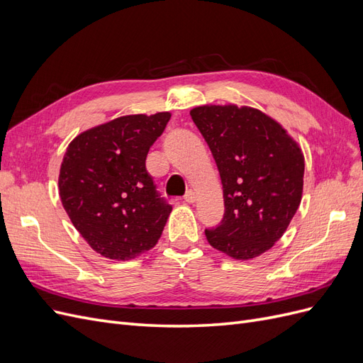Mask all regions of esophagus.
I'll return each mask as SVG.
<instances>
[{"label":"esophagus","instance_id":"34e87169","mask_svg":"<svg viewBox=\"0 0 363 363\" xmlns=\"http://www.w3.org/2000/svg\"><path fill=\"white\" fill-rule=\"evenodd\" d=\"M195 200H196V192H195V191L189 189L188 192H186V195H184V201H186V203L192 204V203H195Z\"/></svg>","mask_w":363,"mask_h":363}]
</instances>
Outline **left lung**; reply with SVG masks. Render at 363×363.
Listing matches in <instances>:
<instances>
[{"label": "left lung", "mask_w": 363, "mask_h": 363, "mask_svg": "<svg viewBox=\"0 0 363 363\" xmlns=\"http://www.w3.org/2000/svg\"><path fill=\"white\" fill-rule=\"evenodd\" d=\"M191 116L224 192L223 221L204 232L208 244L236 260L255 259L283 236L301 203V148L276 119L248 106H199Z\"/></svg>", "instance_id": "1"}]
</instances>
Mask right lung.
I'll use <instances>...</instances> for the list:
<instances>
[{"instance_id": "1", "label": "right lung", "mask_w": 363, "mask_h": 363, "mask_svg": "<svg viewBox=\"0 0 363 363\" xmlns=\"http://www.w3.org/2000/svg\"><path fill=\"white\" fill-rule=\"evenodd\" d=\"M169 112L127 115L83 131L67 148L59 195L71 223L92 250L130 260L151 250L172 207L147 172L150 147Z\"/></svg>"}]
</instances>
